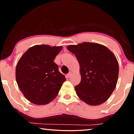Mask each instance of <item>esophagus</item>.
Instances as JSON below:
<instances>
[{
  "instance_id": "esophagus-1",
  "label": "esophagus",
  "mask_w": 134,
  "mask_h": 134,
  "mask_svg": "<svg viewBox=\"0 0 134 134\" xmlns=\"http://www.w3.org/2000/svg\"><path fill=\"white\" fill-rule=\"evenodd\" d=\"M71 75H72V72L71 71H70L69 73L67 74V76L69 77H71Z\"/></svg>"
}]
</instances>
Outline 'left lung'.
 Returning <instances> with one entry per match:
<instances>
[{"label":"left lung","instance_id":"1","mask_svg":"<svg viewBox=\"0 0 134 134\" xmlns=\"http://www.w3.org/2000/svg\"><path fill=\"white\" fill-rule=\"evenodd\" d=\"M80 64V83L76 94L84 102L97 106L107 100L116 87L119 64L115 54L107 47L94 42L70 45Z\"/></svg>","mask_w":134,"mask_h":134}]
</instances>
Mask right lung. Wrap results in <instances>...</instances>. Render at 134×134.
<instances>
[{"instance_id": "1", "label": "right lung", "mask_w": 134, "mask_h": 134, "mask_svg": "<svg viewBox=\"0 0 134 134\" xmlns=\"http://www.w3.org/2000/svg\"><path fill=\"white\" fill-rule=\"evenodd\" d=\"M63 47L36 45L29 48L16 66V80L30 102L44 105L55 98L65 81L54 62Z\"/></svg>"}]
</instances>
